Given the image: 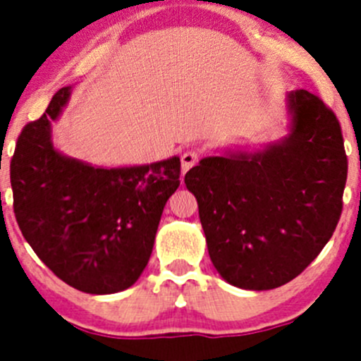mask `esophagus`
I'll return each mask as SVG.
<instances>
[{"instance_id": "34e87169", "label": "esophagus", "mask_w": 361, "mask_h": 361, "mask_svg": "<svg viewBox=\"0 0 361 361\" xmlns=\"http://www.w3.org/2000/svg\"><path fill=\"white\" fill-rule=\"evenodd\" d=\"M199 157H201V154L197 150H187L181 155V171H183V174L199 162Z\"/></svg>"}]
</instances>
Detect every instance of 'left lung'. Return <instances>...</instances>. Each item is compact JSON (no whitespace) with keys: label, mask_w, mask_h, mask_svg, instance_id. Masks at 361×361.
<instances>
[{"label":"left lung","mask_w":361,"mask_h":361,"mask_svg":"<svg viewBox=\"0 0 361 361\" xmlns=\"http://www.w3.org/2000/svg\"><path fill=\"white\" fill-rule=\"evenodd\" d=\"M288 134L255 150H225L185 174L218 274L243 290L297 278L332 238L348 178L341 126L304 89L286 96Z\"/></svg>","instance_id":"8db88e82"}]
</instances>
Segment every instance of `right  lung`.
<instances>
[{"label": "right lung", "instance_id": "obj_1", "mask_svg": "<svg viewBox=\"0 0 361 361\" xmlns=\"http://www.w3.org/2000/svg\"><path fill=\"white\" fill-rule=\"evenodd\" d=\"M63 87L27 123L10 164L13 213L39 260L80 292L108 295L137 281L150 260L167 199L180 187V157L104 167L68 157L52 141L66 108Z\"/></svg>", "mask_w": 361, "mask_h": 361}]
</instances>
